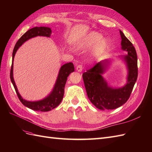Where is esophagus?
I'll return each mask as SVG.
<instances>
[{
	"instance_id": "34e87169",
	"label": "esophagus",
	"mask_w": 152,
	"mask_h": 152,
	"mask_svg": "<svg viewBox=\"0 0 152 152\" xmlns=\"http://www.w3.org/2000/svg\"><path fill=\"white\" fill-rule=\"evenodd\" d=\"M76 69L78 72H81L82 71V69H83V66H82V65H79L77 66Z\"/></svg>"
}]
</instances>
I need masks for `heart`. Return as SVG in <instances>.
<instances>
[{
  "label": "heart",
  "instance_id": "heart-1",
  "mask_svg": "<svg viewBox=\"0 0 152 152\" xmlns=\"http://www.w3.org/2000/svg\"><path fill=\"white\" fill-rule=\"evenodd\" d=\"M93 45L92 54L94 56L98 57L104 53L108 46V40L98 32L91 31L80 41L77 47L79 49H84Z\"/></svg>",
  "mask_w": 152,
  "mask_h": 152
}]
</instances>
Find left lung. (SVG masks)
Wrapping results in <instances>:
<instances>
[{"label": "left lung", "mask_w": 152, "mask_h": 152, "mask_svg": "<svg viewBox=\"0 0 152 152\" xmlns=\"http://www.w3.org/2000/svg\"><path fill=\"white\" fill-rule=\"evenodd\" d=\"M122 49L127 52L124 56L128 70L127 84L119 88L108 85L102 74L110 63L108 59L102 61L82 74L87 96L91 102L99 110H113L121 107L129 98L137 78V54L132 44L120 30Z\"/></svg>", "instance_id": "obj_1"}]
</instances>
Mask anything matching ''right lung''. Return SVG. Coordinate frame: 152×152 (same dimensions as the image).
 Segmentation results:
<instances>
[{
  "label": "right lung",
  "mask_w": 152,
  "mask_h": 152,
  "mask_svg": "<svg viewBox=\"0 0 152 152\" xmlns=\"http://www.w3.org/2000/svg\"><path fill=\"white\" fill-rule=\"evenodd\" d=\"M51 34V29L49 27L40 26V27H34L27 31L26 33L23 35L20 39L18 40L15 48L13 49L12 52V65L10 72V78L12 82V84L15 87L18 97L20 100L22 104L25 105V107H28L35 111H40V112H48L54 109L60 104L63 99L64 96V89L66 84V82L67 80V78L68 75L73 72H74V66L72 63H68L63 65L59 70L58 76L57 77V80L53 91L47 97H45L42 100L36 101V102H29L23 98L18 92V88L16 86L15 82L13 78V61L15 58V54L21 45L23 44L26 40H29L37 36H44L49 37Z\"/></svg>",
  "instance_id": "right-lung-1"
}]
</instances>
